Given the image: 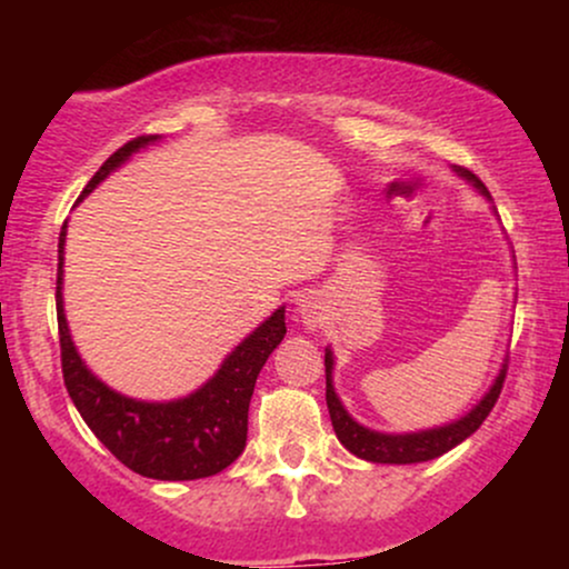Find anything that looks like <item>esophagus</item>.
<instances>
[{
    "label": "esophagus",
    "mask_w": 569,
    "mask_h": 569,
    "mask_svg": "<svg viewBox=\"0 0 569 569\" xmlns=\"http://www.w3.org/2000/svg\"><path fill=\"white\" fill-rule=\"evenodd\" d=\"M299 312H302L305 323L316 326L318 321H321V307H318V302L312 297H307V299H302V302H299Z\"/></svg>",
    "instance_id": "obj_1"
}]
</instances>
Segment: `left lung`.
Here are the masks:
<instances>
[{
  "instance_id": "obj_1",
  "label": "left lung",
  "mask_w": 569,
  "mask_h": 569,
  "mask_svg": "<svg viewBox=\"0 0 569 569\" xmlns=\"http://www.w3.org/2000/svg\"><path fill=\"white\" fill-rule=\"evenodd\" d=\"M460 176H466L468 181H473L481 192L487 194V187L476 179V173L466 171V168H457ZM326 403H329L331 426H335L337 439L342 441L345 449H350L352 455L361 457V460L369 462H390V466H409V462H426L433 460V457H441L449 449H455L457 443L466 441L468 436L476 433L481 428V422L487 420L489 411H492L495 403H498L502 382H506L508 363L495 380L489 393L481 398L479 407H473L466 417H460L457 422H449L443 428L422 430V433H403V436H390V433H377V430H369L358 426L356 420L345 411L342 403L335 393V385H331V369H335V358H331V350H326Z\"/></svg>"
}]
</instances>
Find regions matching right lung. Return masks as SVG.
Returning a JSON list of instances; mask_svg holds the SVG:
<instances>
[{
  "mask_svg": "<svg viewBox=\"0 0 569 569\" xmlns=\"http://www.w3.org/2000/svg\"><path fill=\"white\" fill-rule=\"evenodd\" d=\"M149 141H154V136H139L117 149L82 189V198ZM63 240H67V224L58 238L56 283L61 369L63 385L88 428L122 466H128L133 473L147 476V479H206V476L232 466L246 449L248 403H251L253 385H257L259 371L270 352L278 348L286 335L283 307L272 312L251 337H246L221 363L217 375L192 396L168 403L136 401V398L114 393L112 388L96 380L82 358L77 356L61 302Z\"/></svg>",
  "mask_w": 569,
  "mask_h": 569,
  "instance_id": "1",
  "label": "right lung"
}]
</instances>
